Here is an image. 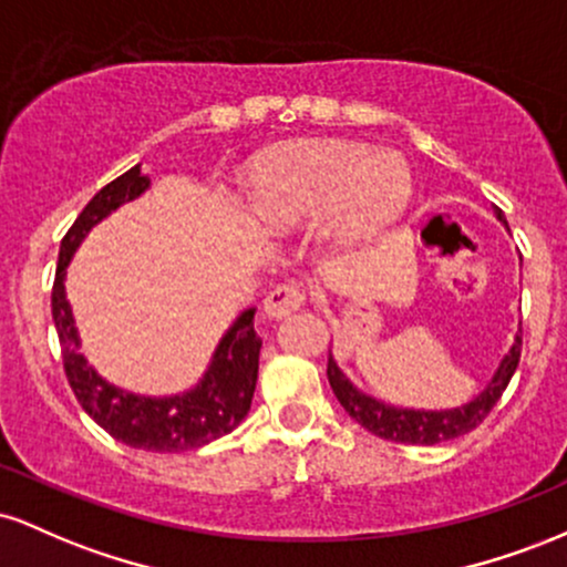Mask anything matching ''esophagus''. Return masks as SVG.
<instances>
[{
    "label": "esophagus",
    "mask_w": 567,
    "mask_h": 567,
    "mask_svg": "<svg viewBox=\"0 0 567 567\" xmlns=\"http://www.w3.org/2000/svg\"><path fill=\"white\" fill-rule=\"evenodd\" d=\"M303 303V290L296 285H277L269 296L264 298V311L271 320H282L290 317L292 311H298V306Z\"/></svg>",
    "instance_id": "1"
}]
</instances>
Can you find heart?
I'll list each match as a JSON object with an SVG mask.
<instances>
[{
  "label": "heart",
  "instance_id": "b5f03b06",
  "mask_svg": "<svg viewBox=\"0 0 567 567\" xmlns=\"http://www.w3.org/2000/svg\"><path fill=\"white\" fill-rule=\"evenodd\" d=\"M256 216L277 229L330 210L343 243H362L392 226L410 199V171L396 152L347 141H311L258 165L250 181Z\"/></svg>",
  "mask_w": 567,
  "mask_h": 567
}]
</instances>
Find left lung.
<instances>
[{
	"instance_id": "8db88e82",
	"label": "left lung",
	"mask_w": 567,
	"mask_h": 567,
	"mask_svg": "<svg viewBox=\"0 0 567 567\" xmlns=\"http://www.w3.org/2000/svg\"><path fill=\"white\" fill-rule=\"evenodd\" d=\"M496 216L501 224L509 229L504 213L496 210ZM519 261H523V258H519ZM519 351H523V328L514 336L512 349L506 351L504 360H501V365L496 368V373L487 381L483 392L474 396L472 402H466V405L451 410H415L386 405V402L375 400V396L357 389L354 383L343 375V370L336 365L333 354H330L328 360V381L330 386H333V394L338 396V402H341V408L347 410L357 424L365 426L370 434H375V437L405 442V445H437V442L455 440L483 424L485 415L491 413L493 405L501 400L504 389L509 386L519 362Z\"/></svg>"
}]
</instances>
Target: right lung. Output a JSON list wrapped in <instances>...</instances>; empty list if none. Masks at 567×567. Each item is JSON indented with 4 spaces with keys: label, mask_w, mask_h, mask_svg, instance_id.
<instances>
[{
    "label": "right lung",
    "mask_w": 567,
    "mask_h": 567,
    "mask_svg": "<svg viewBox=\"0 0 567 567\" xmlns=\"http://www.w3.org/2000/svg\"><path fill=\"white\" fill-rule=\"evenodd\" d=\"M148 186H152L148 175H143L141 165H135L120 178H114L112 184L103 186L84 205L58 252L53 320L58 338H61L63 370H66L71 392L80 400L84 413L97 426L106 429L114 440L125 442L130 447L152 453H181L234 432L250 410L258 381V354H261V338L252 328L256 309H245L226 330L197 386L184 394L146 396L114 386L101 379L95 368L87 365V360L80 354L82 341L66 301V285H63L71 256L90 229L112 216L125 202L138 199Z\"/></svg>",
    "instance_id": "right-lung-1"
}]
</instances>
